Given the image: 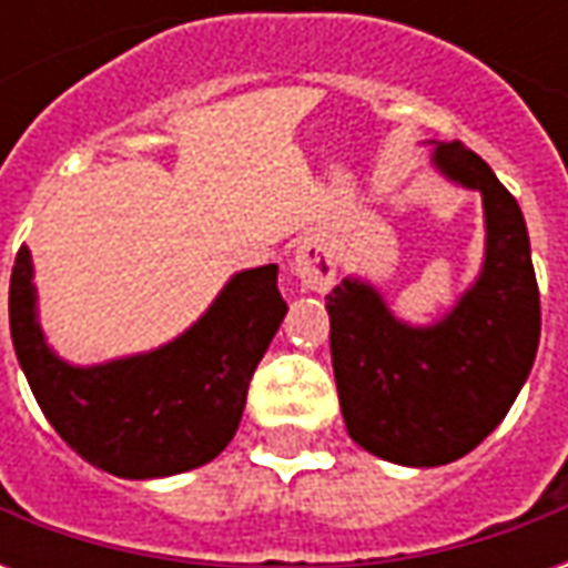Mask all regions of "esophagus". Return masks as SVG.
Returning a JSON list of instances; mask_svg holds the SVG:
<instances>
[{"mask_svg": "<svg viewBox=\"0 0 568 568\" xmlns=\"http://www.w3.org/2000/svg\"><path fill=\"white\" fill-rule=\"evenodd\" d=\"M292 273L304 288L310 292H328L337 276V261H334L332 246L322 240V236H307L295 252V261H292Z\"/></svg>", "mask_w": 568, "mask_h": 568, "instance_id": "esophagus-1", "label": "esophagus"}]
</instances>
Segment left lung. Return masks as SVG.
<instances>
[{
  "instance_id": "left-lung-1",
  "label": "left lung",
  "mask_w": 568,
  "mask_h": 568,
  "mask_svg": "<svg viewBox=\"0 0 568 568\" xmlns=\"http://www.w3.org/2000/svg\"><path fill=\"white\" fill-rule=\"evenodd\" d=\"M432 161L484 200L487 248L471 288L432 325L402 322L356 276L325 297L349 438L414 468L453 463L499 426L532 371L541 334L529 234L511 191L459 142H438Z\"/></svg>"
}]
</instances>
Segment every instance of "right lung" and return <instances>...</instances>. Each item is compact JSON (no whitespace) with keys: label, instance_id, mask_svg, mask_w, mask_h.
Masks as SVG:
<instances>
[{"label":"right lung","instance_id":"add662e5","mask_svg":"<svg viewBox=\"0 0 568 568\" xmlns=\"http://www.w3.org/2000/svg\"><path fill=\"white\" fill-rule=\"evenodd\" d=\"M276 273V264L234 273L175 341L79 368L44 341L30 248L20 246L8 288L14 353L42 414L81 459L130 480L191 471L236 435L248 381L288 310Z\"/></svg>","mask_w":568,"mask_h":568}]
</instances>
